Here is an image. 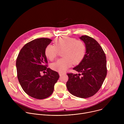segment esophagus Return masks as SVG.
<instances>
[{"instance_id": "1", "label": "esophagus", "mask_w": 124, "mask_h": 124, "mask_svg": "<svg viewBox=\"0 0 124 124\" xmlns=\"http://www.w3.org/2000/svg\"><path fill=\"white\" fill-rule=\"evenodd\" d=\"M66 74L65 73H59V76L61 77V76H62L64 75H65Z\"/></svg>"}]
</instances>
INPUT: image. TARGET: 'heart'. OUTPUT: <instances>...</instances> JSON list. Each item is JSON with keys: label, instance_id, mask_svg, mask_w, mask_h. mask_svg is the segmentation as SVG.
Returning a JSON list of instances; mask_svg holds the SVG:
<instances>
[{"label": "heart", "instance_id": "heart-1", "mask_svg": "<svg viewBox=\"0 0 124 124\" xmlns=\"http://www.w3.org/2000/svg\"><path fill=\"white\" fill-rule=\"evenodd\" d=\"M54 45H47L45 50L46 56L50 60L55 59L59 51H62L63 58L51 65L54 70L63 72L73 64L79 63L83 59L86 51L84 44L81 41L75 38L63 37L54 41Z\"/></svg>", "mask_w": 124, "mask_h": 124}]
</instances>
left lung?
Returning <instances> with one entry per match:
<instances>
[{
    "label": "left lung",
    "instance_id": "obj_1",
    "mask_svg": "<svg viewBox=\"0 0 124 124\" xmlns=\"http://www.w3.org/2000/svg\"><path fill=\"white\" fill-rule=\"evenodd\" d=\"M80 39L85 43L86 53L73 70L80 74L68 73L66 86L72 95L87 98L94 95L101 87L107 75V59L102 47L94 39L87 35Z\"/></svg>",
    "mask_w": 124,
    "mask_h": 124
}]
</instances>
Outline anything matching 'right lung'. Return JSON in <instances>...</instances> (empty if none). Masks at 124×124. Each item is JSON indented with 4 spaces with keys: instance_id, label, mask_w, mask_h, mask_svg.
I'll return each mask as SVG.
<instances>
[{
    "instance_id": "right-lung-1",
    "label": "right lung",
    "mask_w": 124,
    "mask_h": 124,
    "mask_svg": "<svg viewBox=\"0 0 124 124\" xmlns=\"http://www.w3.org/2000/svg\"><path fill=\"white\" fill-rule=\"evenodd\" d=\"M52 40L39 38L26 44L20 50L16 60L17 77L23 91L30 97L44 99L54 92L58 73L47 68L45 54L46 46ZM46 74L41 76V72Z\"/></svg>"
}]
</instances>
